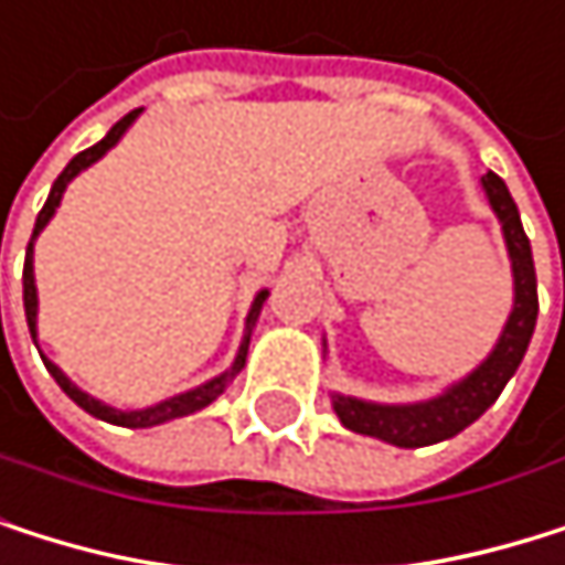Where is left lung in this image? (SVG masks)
<instances>
[{
  "mask_svg": "<svg viewBox=\"0 0 565 565\" xmlns=\"http://www.w3.org/2000/svg\"><path fill=\"white\" fill-rule=\"evenodd\" d=\"M482 188L489 194V205L502 222L505 248L512 259V279H515V302L512 313L505 320V330L495 343V350L475 366L468 377L451 384L445 394L431 401H417V404H371V401H356L333 394V411L340 417V425L356 431V435H371L397 448H425L438 445L445 438H455L465 431L471 420L482 417L509 384V377L519 371V363L525 356V347L535 330V313H540V296H535V266H532V248L522 232L519 209L512 202V194L505 181L489 171L482 174Z\"/></svg>",
  "mask_w": 565,
  "mask_h": 565,
  "instance_id": "8db88e82",
  "label": "left lung"
}]
</instances>
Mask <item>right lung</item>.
<instances>
[{
    "mask_svg": "<svg viewBox=\"0 0 565 565\" xmlns=\"http://www.w3.org/2000/svg\"><path fill=\"white\" fill-rule=\"evenodd\" d=\"M137 114H140V110H130L127 117H120V120L107 130L104 140H97V145L87 148V151H79V154L63 168V174H60V178L53 181V188H50V199H46L43 212L36 215V228H33L30 248H25V269H22V306H25V323H30L33 343H36V306H40V299H36V276H33V242H36V235L46 228V222L53 218V212L60 209V199H63L66 184H70L83 168H90L94 161H100V158L117 145V140L124 137V130L137 120ZM266 296H269V292L263 289V292L256 296V302H252V309H248L245 337H242V343H238V356H235V363H232V371L212 377L209 384L194 387V391H184V394H178V397H168V401H161V404H154V407H145V411H117V407H107L104 401H97V397H90V394H83V391L60 371L56 363L46 360V371L53 374V381L63 387V394H66L70 401H76L83 411L94 414V417H100V420H110V425H120V428H154V425H164V420H174V417H184V414H194V411L209 407V404L228 387V381L242 371V366H245V353H248V337H252V327H256V320H259V313H263Z\"/></svg>",
    "mask_w": 565,
    "mask_h": 565,
    "instance_id": "1",
    "label": "right lung"
}]
</instances>
